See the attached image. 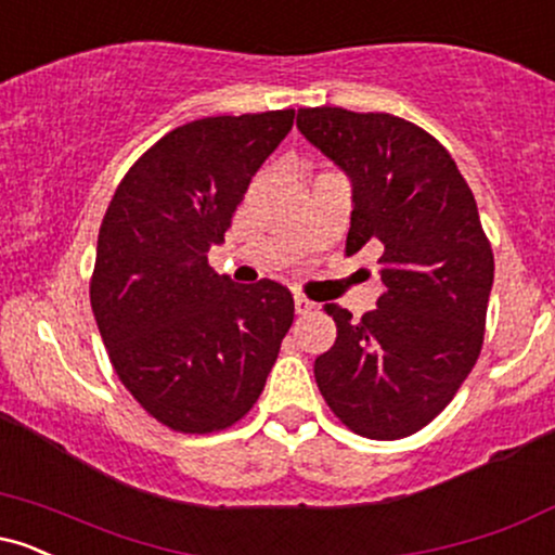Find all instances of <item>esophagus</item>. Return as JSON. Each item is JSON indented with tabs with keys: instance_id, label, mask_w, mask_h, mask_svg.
<instances>
[{
	"instance_id": "esophagus-1",
	"label": "esophagus",
	"mask_w": 555,
	"mask_h": 555,
	"mask_svg": "<svg viewBox=\"0 0 555 555\" xmlns=\"http://www.w3.org/2000/svg\"><path fill=\"white\" fill-rule=\"evenodd\" d=\"M295 310H297V315H308L315 310V302H310L305 295H295Z\"/></svg>"
}]
</instances>
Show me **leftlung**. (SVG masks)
Instances as JSON below:
<instances>
[{
	"instance_id": "obj_1",
	"label": "left lung",
	"mask_w": 555,
	"mask_h": 555,
	"mask_svg": "<svg viewBox=\"0 0 555 555\" xmlns=\"http://www.w3.org/2000/svg\"><path fill=\"white\" fill-rule=\"evenodd\" d=\"M297 130L352 182L347 256L380 245L378 308L326 305L336 341L315 384L358 436L397 441L454 399L486 334L493 250L469 184L436 138L393 114L297 112Z\"/></svg>"
}]
</instances>
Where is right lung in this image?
<instances>
[{
    "instance_id": "obj_1",
    "label": "right lung",
    "mask_w": 555,
    "mask_h": 555,
    "mask_svg": "<svg viewBox=\"0 0 555 555\" xmlns=\"http://www.w3.org/2000/svg\"><path fill=\"white\" fill-rule=\"evenodd\" d=\"M295 109L206 117L171 130L119 182L95 245L91 308L127 391L180 433L250 412L295 321L282 284H234L208 266L253 175Z\"/></svg>"
}]
</instances>
